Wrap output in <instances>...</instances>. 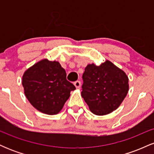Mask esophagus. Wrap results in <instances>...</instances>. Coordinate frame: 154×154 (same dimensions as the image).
I'll return each mask as SVG.
<instances>
[{"label":"esophagus","instance_id":"obj_1","mask_svg":"<svg viewBox=\"0 0 154 154\" xmlns=\"http://www.w3.org/2000/svg\"><path fill=\"white\" fill-rule=\"evenodd\" d=\"M74 85H75V87L77 88H80V86H81V82H80V81H79V80L76 81V82H75V83H74Z\"/></svg>","mask_w":154,"mask_h":154}]
</instances>
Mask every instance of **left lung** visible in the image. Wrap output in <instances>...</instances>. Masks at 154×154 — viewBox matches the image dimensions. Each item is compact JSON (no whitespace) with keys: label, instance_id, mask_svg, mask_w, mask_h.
<instances>
[{"label":"left lung","instance_id":"8db88e82","mask_svg":"<svg viewBox=\"0 0 154 154\" xmlns=\"http://www.w3.org/2000/svg\"><path fill=\"white\" fill-rule=\"evenodd\" d=\"M82 97L95 115L116 110L128 93V77L111 61L88 64L82 75Z\"/></svg>","mask_w":154,"mask_h":154}]
</instances>
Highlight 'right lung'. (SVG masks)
<instances>
[{
  "mask_svg": "<svg viewBox=\"0 0 154 154\" xmlns=\"http://www.w3.org/2000/svg\"><path fill=\"white\" fill-rule=\"evenodd\" d=\"M24 94L37 110L54 115L62 109L75 86L58 61L43 59L28 69L22 77Z\"/></svg>",
  "mask_w": 154,
  "mask_h": 154,
  "instance_id": "add662e5",
  "label": "right lung"
}]
</instances>
